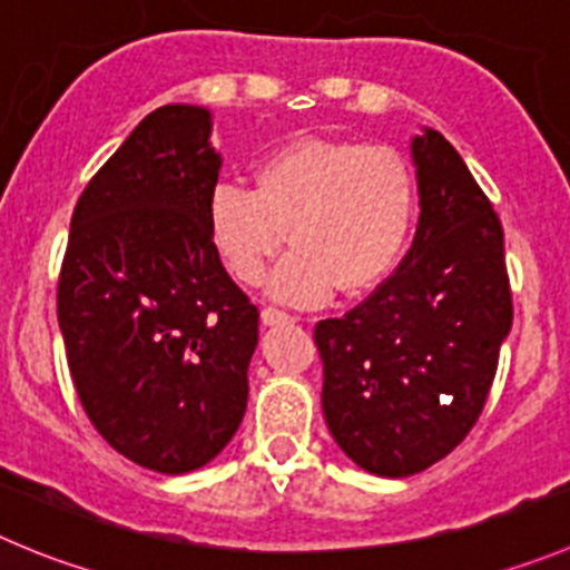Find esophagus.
<instances>
[{"label": "esophagus", "instance_id": "obj_1", "mask_svg": "<svg viewBox=\"0 0 570 570\" xmlns=\"http://www.w3.org/2000/svg\"><path fill=\"white\" fill-rule=\"evenodd\" d=\"M292 317L286 315V312H281V309H264L261 312V323H264V326H281V323H289Z\"/></svg>", "mask_w": 570, "mask_h": 570}]
</instances>
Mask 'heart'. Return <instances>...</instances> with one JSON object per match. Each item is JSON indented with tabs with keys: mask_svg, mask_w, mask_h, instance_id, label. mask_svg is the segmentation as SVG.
Instances as JSON below:
<instances>
[{
	"mask_svg": "<svg viewBox=\"0 0 570 570\" xmlns=\"http://www.w3.org/2000/svg\"><path fill=\"white\" fill-rule=\"evenodd\" d=\"M419 188L407 157L382 142L303 137L255 165V188L219 183L207 233L238 284L264 281L286 233L295 253L269 281L295 306L371 289L391 275L413 236Z\"/></svg>",
	"mask_w": 570,
	"mask_h": 570,
	"instance_id": "b5f03b06",
	"label": "heart"
}]
</instances>
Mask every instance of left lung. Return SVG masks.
<instances>
[{"instance_id": "8db88e82", "label": "left lung", "mask_w": 570, "mask_h": 570, "mask_svg": "<svg viewBox=\"0 0 570 570\" xmlns=\"http://www.w3.org/2000/svg\"><path fill=\"white\" fill-rule=\"evenodd\" d=\"M419 225L396 273L315 326L323 416L365 472L405 478L466 439L512 328L503 227L435 129L411 140Z\"/></svg>"}]
</instances>
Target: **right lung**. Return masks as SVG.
I'll return each mask as SVG.
<instances>
[{"instance_id": "right-lung-1", "label": "right lung", "mask_w": 570, "mask_h": 570, "mask_svg": "<svg viewBox=\"0 0 570 570\" xmlns=\"http://www.w3.org/2000/svg\"><path fill=\"white\" fill-rule=\"evenodd\" d=\"M205 106L140 120L89 179L69 222L58 326L100 435L146 470L213 461L247 411L258 309L207 233L222 154Z\"/></svg>"}]
</instances>
